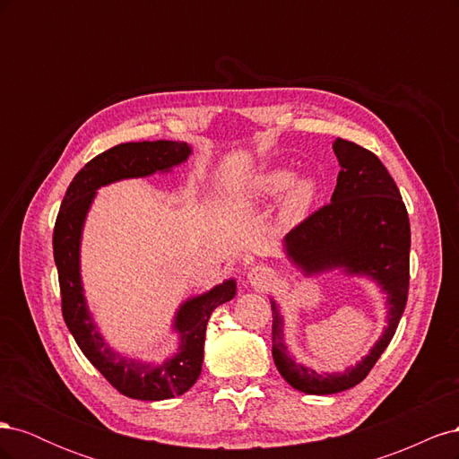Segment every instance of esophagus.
<instances>
[{
	"mask_svg": "<svg viewBox=\"0 0 459 459\" xmlns=\"http://www.w3.org/2000/svg\"><path fill=\"white\" fill-rule=\"evenodd\" d=\"M248 283H251L255 289L264 290L266 287L272 285L273 281V272L268 266H255L247 275Z\"/></svg>",
	"mask_w": 459,
	"mask_h": 459,
	"instance_id": "34e87169",
	"label": "esophagus"
}]
</instances>
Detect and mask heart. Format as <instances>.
<instances>
[{
    "mask_svg": "<svg viewBox=\"0 0 459 459\" xmlns=\"http://www.w3.org/2000/svg\"><path fill=\"white\" fill-rule=\"evenodd\" d=\"M255 195L262 201H272L283 195L280 218L283 226H297L312 211L319 195V182L316 176H300L295 179V172L290 169L277 166L268 172L260 174L255 179Z\"/></svg>",
    "mask_w": 459,
    "mask_h": 459,
    "instance_id": "heart-1",
    "label": "heart"
}]
</instances>
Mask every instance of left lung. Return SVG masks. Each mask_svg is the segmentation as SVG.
<instances>
[{
    "label": "left lung",
    "instance_id": "1",
    "mask_svg": "<svg viewBox=\"0 0 459 459\" xmlns=\"http://www.w3.org/2000/svg\"><path fill=\"white\" fill-rule=\"evenodd\" d=\"M341 172L331 203L290 230L283 248L304 275L341 270L369 277L386 295V327L362 362L344 373H316L297 364L283 341V317L272 300V354L281 377L300 393L349 391L377 362L394 337L410 287V220L394 179L371 151L337 137Z\"/></svg>",
    "mask_w": 459,
    "mask_h": 459
}]
</instances>
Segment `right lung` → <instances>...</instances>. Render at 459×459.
<instances>
[{
	"instance_id": "add662e5",
	"label": "right lung",
	"mask_w": 459,
	"mask_h": 459,
	"mask_svg": "<svg viewBox=\"0 0 459 459\" xmlns=\"http://www.w3.org/2000/svg\"><path fill=\"white\" fill-rule=\"evenodd\" d=\"M184 142L120 143L91 159L68 186L53 230V256L59 272L63 317L80 351L118 393L135 400H166L187 393L203 368L206 324L212 310L235 297V280H226L206 293L187 299L176 312L172 329L179 335L178 352L162 364L137 362L115 352L88 310L80 275L82 230L95 191L128 178L170 172L189 159Z\"/></svg>"
}]
</instances>
